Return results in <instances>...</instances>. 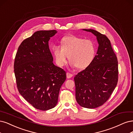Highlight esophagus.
<instances>
[{"label": "esophagus", "instance_id": "1", "mask_svg": "<svg viewBox=\"0 0 133 133\" xmlns=\"http://www.w3.org/2000/svg\"><path fill=\"white\" fill-rule=\"evenodd\" d=\"M66 75H67V78H70L73 76V75L70 74V73H69V72H67L66 74Z\"/></svg>", "mask_w": 133, "mask_h": 133}]
</instances>
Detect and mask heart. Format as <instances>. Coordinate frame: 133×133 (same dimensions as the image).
<instances>
[{"instance_id":"obj_1","label":"heart","mask_w":133,"mask_h":133,"mask_svg":"<svg viewBox=\"0 0 133 133\" xmlns=\"http://www.w3.org/2000/svg\"><path fill=\"white\" fill-rule=\"evenodd\" d=\"M60 46H54L52 48L56 62L60 67L66 63L67 56L70 60V65L79 70L85 69L95 59L96 47L90 40L76 36H66L61 40Z\"/></svg>"}]
</instances>
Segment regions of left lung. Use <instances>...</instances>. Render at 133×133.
Instances as JSON below:
<instances>
[{
    "instance_id": "obj_1",
    "label": "left lung",
    "mask_w": 133,
    "mask_h": 133,
    "mask_svg": "<svg viewBox=\"0 0 133 133\" xmlns=\"http://www.w3.org/2000/svg\"><path fill=\"white\" fill-rule=\"evenodd\" d=\"M97 37V55L87 68L76 75V99L78 104L86 108L102 105L112 95L118 80V60L105 35L93 29H83Z\"/></svg>"
}]
</instances>
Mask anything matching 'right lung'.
<instances>
[{"mask_svg": "<svg viewBox=\"0 0 133 133\" xmlns=\"http://www.w3.org/2000/svg\"><path fill=\"white\" fill-rule=\"evenodd\" d=\"M57 31L40 30L19 46L14 61L17 87L20 95L34 108L41 110L56 105L66 72L55 66L49 46Z\"/></svg>", "mask_w": 133, "mask_h": 133, "instance_id": "right-lung-1", "label": "right lung"}]
</instances>
